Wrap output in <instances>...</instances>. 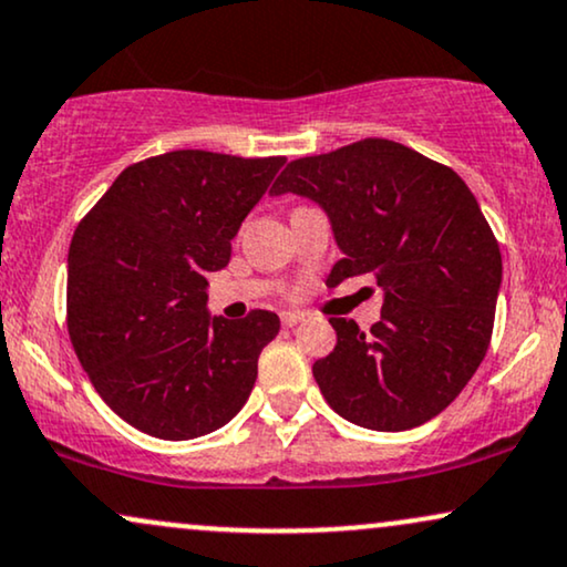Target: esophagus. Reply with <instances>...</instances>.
<instances>
[{
	"label": "esophagus",
	"mask_w": 567,
	"mask_h": 567,
	"mask_svg": "<svg viewBox=\"0 0 567 567\" xmlns=\"http://www.w3.org/2000/svg\"><path fill=\"white\" fill-rule=\"evenodd\" d=\"M298 322H303V313L301 311H285L282 313V324L285 327H296Z\"/></svg>",
	"instance_id": "esophagus-1"
}]
</instances>
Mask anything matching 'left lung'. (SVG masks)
I'll return each instance as SVG.
<instances>
[{
  "mask_svg": "<svg viewBox=\"0 0 567 567\" xmlns=\"http://www.w3.org/2000/svg\"><path fill=\"white\" fill-rule=\"evenodd\" d=\"M317 203L343 258L332 285L372 275L383 311L370 332L330 319L338 343L313 361L343 420L399 433L433 420L488 351L502 254L478 200L449 166L391 140L292 161L271 195Z\"/></svg>",
  "mask_w": 567,
  "mask_h": 567,
  "instance_id": "obj_1",
  "label": "left lung"
}]
</instances>
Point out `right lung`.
Returning a JSON list of instances; mask_svg holds the SVG:
<instances>
[{"instance_id":"1","label":"right lung","mask_w":567,"mask_h":567,"mask_svg":"<svg viewBox=\"0 0 567 567\" xmlns=\"http://www.w3.org/2000/svg\"><path fill=\"white\" fill-rule=\"evenodd\" d=\"M285 158L176 150L124 168L68 250V332L92 385L136 431L214 433L254 391L275 311H208V271Z\"/></svg>"}]
</instances>
